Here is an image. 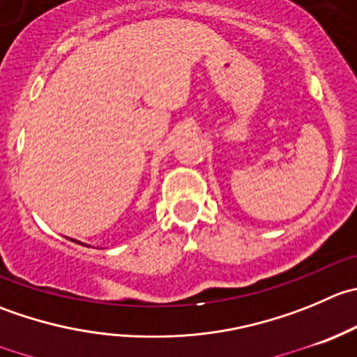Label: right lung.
Listing matches in <instances>:
<instances>
[{
    "instance_id": "add662e5",
    "label": "right lung",
    "mask_w": 357,
    "mask_h": 357,
    "mask_svg": "<svg viewBox=\"0 0 357 357\" xmlns=\"http://www.w3.org/2000/svg\"><path fill=\"white\" fill-rule=\"evenodd\" d=\"M73 242H76V241H73ZM78 244H82V242H78Z\"/></svg>"
}]
</instances>
